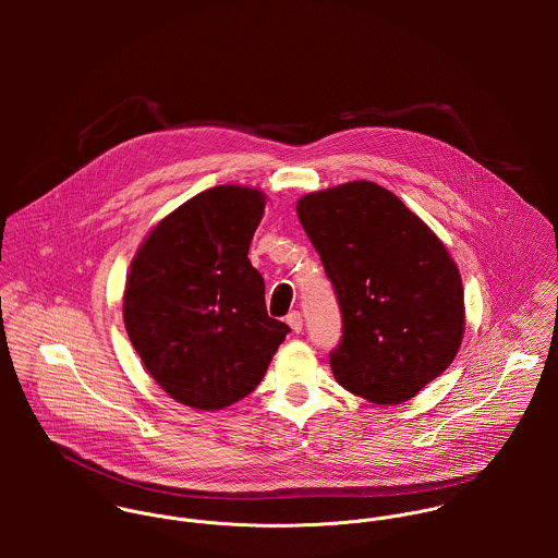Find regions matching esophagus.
Returning a JSON list of instances; mask_svg holds the SVG:
<instances>
[{
    "mask_svg": "<svg viewBox=\"0 0 558 558\" xmlns=\"http://www.w3.org/2000/svg\"><path fill=\"white\" fill-rule=\"evenodd\" d=\"M286 322L290 324V328H292L294 332H301V330H303V316H301L299 312H292V314H288Z\"/></svg>",
    "mask_w": 558,
    "mask_h": 558,
    "instance_id": "obj_1",
    "label": "esophagus"
}]
</instances>
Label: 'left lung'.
I'll return each instance as SVG.
<instances>
[{
  "mask_svg": "<svg viewBox=\"0 0 558 558\" xmlns=\"http://www.w3.org/2000/svg\"><path fill=\"white\" fill-rule=\"evenodd\" d=\"M341 310L335 380L372 403H401L438 378L464 337L462 277L398 195L367 182L296 204Z\"/></svg>",
  "mask_w": 558,
  "mask_h": 558,
  "instance_id": "left-lung-1",
  "label": "left lung"
}]
</instances>
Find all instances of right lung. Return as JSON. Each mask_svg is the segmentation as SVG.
Returning <instances> with one entry per match:
<instances>
[{
  "label": "right lung",
  "mask_w": 558,
  "mask_h": 558,
  "mask_svg": "<svg viewBox=\"0 0 558 558\" xmlns=\"http://www.w3.org/2000/svg\"><path fill=\"white\" fill-rule=\"evenodd\" d=\"M264 193L221 184L171 215L140 246L124 290V326L169 398L221 410L264 378L290 332L270 318L246 253Z\"/></svg>",
  "instance_id": "obj_1"
}]
</instances>
